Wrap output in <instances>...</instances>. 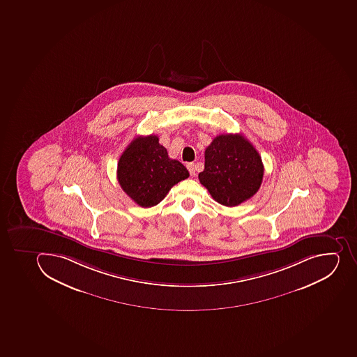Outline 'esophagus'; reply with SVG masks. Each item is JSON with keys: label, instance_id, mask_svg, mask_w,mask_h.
<instances>
[{"label": "esophagus", "instance_id": "obj_1", "mask_svg": "<svg viewBox=\"0 0 357 357\" xmlns=\"http://www.w3.org/2000/svg\"><path fill=\"white\" fill-rule=\"evenodd\" d=\"M186 168H188V171L190 172V175H191V176H195V164H193V162H189V164L186 165Z\"/></svg>", "mask_w": 357, "mask_h": 357}]
</instances>
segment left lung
<instances>
[{"instance_id":"left-lung-1","label":"left lung","mask_w":357,"mask_h":357,"mask_svg":"<svg viewBox=\"0 0 357 357\" xmlns=\"http://www.w3.org/2000/svg\"><path fill=\"white\" fill-rule=\"evenodd\" d=\"M264 165L255 146L241 134H220L205 151L199 181L215 202L234 207L261 188Z\"/></svg>"}]
</instances>
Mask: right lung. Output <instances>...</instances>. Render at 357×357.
I'll use <instances>...</instances> for the list:
<instances>
[{
  "instance_id": "add662e5",
  "label": "right lung",
  "mask_w": 357,
  "mask_h": 357,
  "mask_svg": "<svg viewBox=\"0 0 357 357\" xmlns=\"http://www.w3.org/2000/svg\"><path fill=\"white\" fill-rule=\"evenodd\" d=\"M188 177L183 164L169 158L158 137L152 134L135 137L118 162V183L143 208L158 205L173 185Z\"/></svg>"
}]
</instances>
